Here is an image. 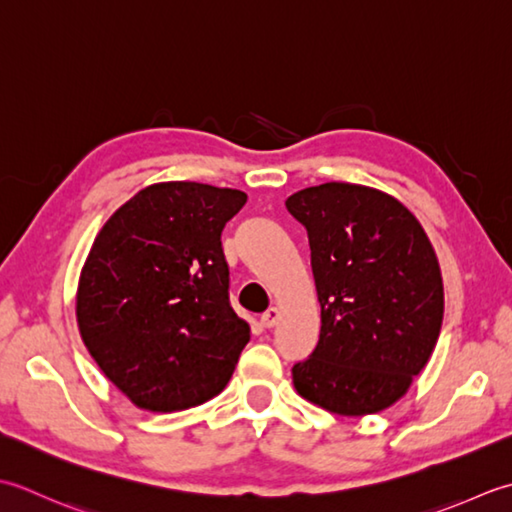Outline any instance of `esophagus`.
<instances>
[{
    "instance_id": "esophagus-1",
    "label": "esophagus",
    "mask_w": 512,
    "mask_h": 512,
    "mask_svg": "<svg viewBox=\"0 0 512 512\" xmlns=\"http://www.w3.org/2000/svg\"><path fill=\"white\" fill-rule=\"evenodd\" d=\"M280 320V309L278 307H269L263 316H260V325L265 329H271Z\"/></svg>"
}]
</instances>
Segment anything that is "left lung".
<instances>
[{"label":"left lung","instance_id":"left-lung-1","mask_svg":"<svg viewBox=\"0 0 512 512\" xmlns=\"http://www.w3.org/2000/svg\"><path fill=\"white\" fill-rule=\"evenodd\" d=\"M307 227L320 302V340L294 364L307 402L344 417L398 402L440 338L444 285L420 221L391 194L322 183L291 194Z\"/></svg>","mask_w":512,"mask_h":512}]
</instances>
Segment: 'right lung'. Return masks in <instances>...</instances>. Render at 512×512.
Instances as JSON below:
<instances>
[{
    "label": "right lung",
    "mask_w": 512,
    "mask_h": 512,
    "mask_svg": "<svg viewBox=\"0 0 512 512\" xmlns=\"http://www.w3.org/2000/svg\"><path fill=\"white\" fill-rule=\"evenodd\" d=\"M247 194L194 181L143 187L99 229L81 267L77 325L103 375L143 411L221 393L249 342L229 307L221 232Z\"/></svg>",
    "instance_id": "1"
}]
</instances>
